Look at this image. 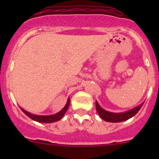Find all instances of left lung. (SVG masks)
Segmentation results:
<instances>
[{
  "instance_id": "1",
  "label": "left lung",
  "mask_w": 159,
  "mask_h": 159,
  "mask_svg": "<svg viewBox=\"0 0 159 159\" xmlns=\"http://www.w3.org/2000/svg\"><path fill=\"white\" fill-rule=\"evenodd\" d=\"M144 102H142V104H140L138 106L134 107V108H131L127 111L124 112H119V113H116V112H111L108 111L104 109L102 107L100 106V105L98 104V102L96 101L95 102V106H96V110H97L99 116L102 118L103 120H105V121H108V122H121V121H126V120L129 119V118H132L133 116L136 115V114L139 112V111L141 109V108L143 105Z\"/></svg>"
}]
</instances>
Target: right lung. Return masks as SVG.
Listing matches in <instances>:
<instances>
[{
	"label": "right lung",
	"mask_w": 159,
	"mask_h": 159,
	"mask_svg": "<svg viewBox=\"0 0 159 159\" xmlns=\"http://www.w3.org/2000/svg\"><path fill=\"white\" fill-rule=\"evenodd\" d=\"M69 105H70V98H68L66 105H65V106L60 111L54 114V115H34V114H31L30 113V112H28V111L25 110L24 108H20H20L25 115H28L30 118H31V119L34 120V121H38V122H41V123H53V122H55V121H59V120H61L62 118H63L65 112H66L67 110L68 109Z\"/></svg>",
	"instance_id": "1"
}]
</instances>
